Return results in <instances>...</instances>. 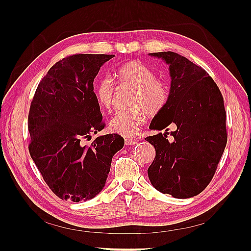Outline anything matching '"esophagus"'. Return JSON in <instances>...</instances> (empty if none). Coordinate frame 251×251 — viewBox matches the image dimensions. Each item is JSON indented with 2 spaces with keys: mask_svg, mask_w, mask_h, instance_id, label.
Returning a JSON list of instances; mask_svg holds the SVG:
<instances>
[{
  "mask_svg": "<svg viewBox=\"0 0 251 251\" xmlns=\"http://www.w3.org/2000/svg\"><path fill=\"white\" fill-rule=\"evenodd\" d=\"M138 142V140L137 139H126V144H136Z\"/></svg>",
  "mask_w": 251,
  "mask_h": 251,
  "instance_id": "obj_1",
  "label": "esophagus"
}]
</instances>
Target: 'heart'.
Wrapping results in <instances>:
<instances>
[{
  "label": "heart",
  "mask_w": 251,
  "mask_h": 251,
  "mask_svg": "<svg viewBox=\"0 0 251 251\" xmlns=\"http://www.w3.org/2000/svg\"><path fill=\"white\" fill-rule=\"evenodd\" d=\"M115 78L119 86L133 89L130 97L132 108L116 113L110 120L109 127L114 133L132 137L143 126L147 114L155 116L163 110L169 98V88L163 80L156 77L151 68L137 60L119 67ZM115 91V82L109 76L96 82L95 97L103 110H112Z\"/></svg>",
  "instance_id": "b5f03b06"
}]
</instances>
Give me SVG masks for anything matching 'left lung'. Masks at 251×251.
Here are the masks:
<instances>
[{
  "label": "left lung",
  "instance_id": "obj_1",
  "mask_svg": "<svg viewBox=\"0 0 251 251\" xmlns=\"http://www.w3.org/2000/svg\"><path fill=\"white\" fill-rule=\"evenodd\" d=\"M170 67L171 88L163 110L151 123L165 133L146 138L156 150L148 169L157 191L186 199L204 191L216 173L227 142L226 112L217 83L201 67L172 51L150 53ZM176 131L167 139L166 129Z\"/></svg>",
  "mask_w": 251,
  "mask_h": 251
}]
</instances>
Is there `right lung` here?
I'll use <instances>...</instances> for the list:
<instances>
[{
    "label": "right lung",
    "mask_w": 251,
    "mask_h": 251,
    "mask_svg": "<svg viewBox=\"0 0 251 251\" xmlns=\"http://www.w3.org/2000/svg\"><path fill=\"white\" fill-rule=\"evenodd\" d=\"M114 55L74 54L53 65L40 81L28 115L29 153L58 198L87 201L101 192L112 158L124 148L120 135L83 140L104 127L93 81Z\"/></svg>",
    "instance_id": "right-lung-1"
}]
</instances>
